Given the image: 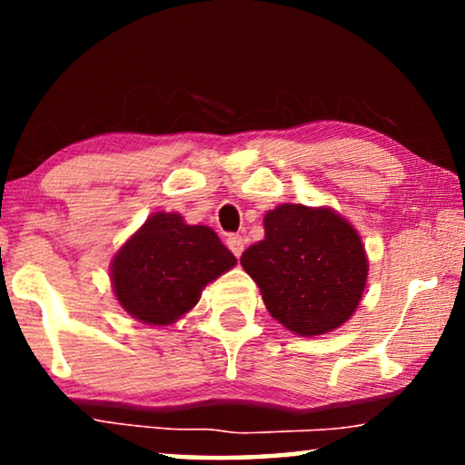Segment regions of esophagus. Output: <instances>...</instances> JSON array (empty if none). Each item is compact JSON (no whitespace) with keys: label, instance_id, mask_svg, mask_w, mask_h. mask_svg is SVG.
<instances>
[{"label":"esophagus","instance_id":"34e87169","mask_svg":"<svg viewBox=\"0 0 465 465\" xmlns=\"http://www.w3.org/2000/svg\"><path fill=\"white\" fill-rule=\"evenodd\" d=\"M226 245H228V250H231L237 258L245 250V241H243V237H239V234H231V237L226 239Z\"/></svg>","mask_w":465,"mask_h":465}]
</instances>
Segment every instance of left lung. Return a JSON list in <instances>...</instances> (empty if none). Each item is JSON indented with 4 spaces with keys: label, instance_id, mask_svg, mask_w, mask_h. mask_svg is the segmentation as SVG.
Instances as JSON below:
<instances>
[{
    "label": "left lung",
    "instance_id": "1",
    "mask_svg": "<svg viewBox=\"0 0 465 465\" xmlns=\"http://www.w3.org/2000/svg\"><path fill=\"white\" fill-rule=\"evenodd\" d=\"M241 266L269 313L301 336L326 334L358 309L368 258L355 228L330 207L283 203L264 215V239Z\"/></svg>",
    "mask_w": 465,
    "mask_h": 465
}]
</instances>
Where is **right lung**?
Returning a JSON list of instances; mask_svg holds the SVG:
<instances>
[{
  "label": "right lung",
  "mask_w": 465,
  "mask_h": 465,
  "mask_svg": "<svg viewBox=\"0 0 465 465\" xmlns=\"http://www.w3.org/2000/svg\"><path fill=\"white\" fill-rule=\"evenodd\" d=\"M237 264L209 226H190L180 213H152L112 260V288L126 313L169 326L199 302L201 292Z\"/></svg>",
  "instance_id": "right-lung-1"
}]
</instances>
